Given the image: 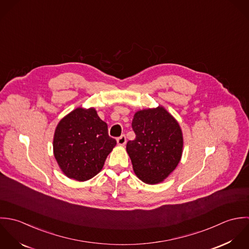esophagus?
I'll list each match as a JSON object with an SVG mask.
<instances>
[{"label":"esophagus","mask_w":249,"mask_h":249,"mask_svg":"<svg viewBox=\"0 0 249 249\" xmlns=\"http://www.w3.org/2000/svg\"><path fill=\"white\" fill-rule=\"evenodd\" d=\"M117 144L118 145H120V146H124L125 144H126V137L124 136V135H122V136H120L119 138H117Z\"/></svg>","instance_id":"34e87169"}]
</instances>
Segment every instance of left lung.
<instances>
[{"instance_id": "8db88e82", "label": "left lung", "mask_w": 249, "mask_h": 249, "mask_svg": "<svg viewBox=\"0 0 249 249\" xmlns=\"http://www.w3.org/2000/svg\"><path fill=\"white\" fill-rule=\"evenodd\" d=\"M132 128L134 141L126 150L136 175L144 183L162 182L178 165L183 151V135L176 119L162 107L139 110Z\"/></svg>"}]
</instances>
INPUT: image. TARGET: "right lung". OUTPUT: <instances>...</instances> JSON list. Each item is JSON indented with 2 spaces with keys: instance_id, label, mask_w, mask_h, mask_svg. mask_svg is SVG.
Masks as SVG:
<instances>
[{
  "instance_id": "add662e5",
  "label": "right lung",
  "mask_w": 249,
  "mask_h": 249,
  "mask_svg": "<svg viewBox=\"0 0 249 249\" xmlns=\"http://www.w3.org/2000/svg\"><path fill=\"white\" fill-rule=\"evenodd\" d=\"M115 144L95 108L77 107L57 124L53 147L62 172L83 182L99 173Z\"/></svg>"
}]
</instances>
